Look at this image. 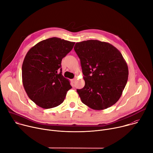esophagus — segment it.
I'll use <instances>...</instances> for the list:
<instances>
[{
  "label": "esophagus",
  "mask_w": 153,
  "mask_h": 153,
  "mask_svg": "<svg viewBox=\"0 0 153 153\" xmlns=\"http://www.w3.org/2000/svg\"><path fill=\"white\" fill-rule=\"evenodd\" d=\"M71 82H72L73 83H75V82H76V78H74V79H71Z\"/></svg>",
  "instance_id": "34e87169"
}]
</instances>
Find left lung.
Returning a JSON list of instances; mask_svg holds the SVG:
<instances>
[{
	"label": "left lung",
	"instance_id": "obj_1",
	"mask_svg": "<svg viewBox=\"0 0 153 153\" xmlns=\"http://www.w3.org/2000/svg\"><path fill=\"white\" fill-rule=\"evenodd\" d=\"M83 79L77 90L83 103L95 110L111 106L120 99L127 83L128 68L121 53L110 43L97 40L77 42Z\"/></svg>",
	"mask_w": 153,
	"mask_h": 153
}]
</instances>
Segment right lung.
Instances as JSON below:
<instances>
[{"instance_id": "add662e5", "label": "right lung", "mask_w": 153, "mask_h": 153, "mask_svg": "<svg viewBox=\"0 0 153 153\" xmlns=\"http://www.w3.org/2000/svg\"><path fill=\"white\" fill-rule=\"evenodd\" d=\"M74 43L51 37L37 43L27 53L22 68V83L29 98L39 106L49 109L59 106L72 88L60 67L62 59Z\"/></svg>"}]
</instances>
